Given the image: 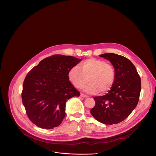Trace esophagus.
Returning <instances> with one entry per match:
<instances>
[{
	"mask_svg": "<svg viewBox=\"0 0 156 156\" xmlns=\"http://www.w3.org/2000/svg\"><path fill=\"white\" fill-rule=\"evenodd\" d=\"M81 96L82 97V98H87V95H86V94H83V93H81Z\"/></svg>",
	"mask_w": 156,
	"mask_h": 156,
	"instance_id": "1",
	"label": "esophagus"
}]
</instances>
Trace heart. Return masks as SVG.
<instances>
[{"mask_svg": "<svg viewBox=\"0 0 156 156\" xmlns=\"http://www.w3.org/2000/svg\"><path fill=\"white\" fill-rule=\"evenodd\" d=\"M69 81L78 89L83 87L88 81L84 90L90 94L100 91L105 93L114 84L116 73L114 66L104 60L90 58L83 60L78 66H74L68 73Z\"/></svg>", "mask_w": 156, "mask_h": 156, "instance_id": "heart-1", "label": "heart"}]
</instances>
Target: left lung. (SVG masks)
I'll list each match as a JSON object with an SVG mask.
<instances>
[{
  "mask_svg": "<svg viewBox=\"0 0 156 156\" xmlns=\"http://www.w3.org/2000/svg\"><path fill=\"white\" fill-rule=\"evenodd\" d=\"M100 57L113 65L116 78L107 94L93 98L96 104L90 112L102 123L117 124L126 119L136 107L141 89V78L135 65L127 58L113 53Z\"/></svg>",
  "mask_w": 156,
  "mask_h": 156,
  "instance_id": "1",
  "label": "left lung"
}]
</instances>
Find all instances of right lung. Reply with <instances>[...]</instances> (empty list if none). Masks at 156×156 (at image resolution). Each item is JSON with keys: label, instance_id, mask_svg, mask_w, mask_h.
Instances as JSON below:
<instances>
[{"label": "right lung", "instance_id": "1", "mask_svg": "<svg viewBox=\"0 0 156 156\" xmlns=\"http://www.w3.org/2000/svg\"><path fill=\"white\" fill-rule=\"evenodd\" d=\"M81 59L54 55L41 60L26 76L21 99L29 119L41 128L58 126L65 115V104L80 93L68 78L69 70Z\"/></svg>", "mask_w": 156, "mask_h": 156}]
</instances>
